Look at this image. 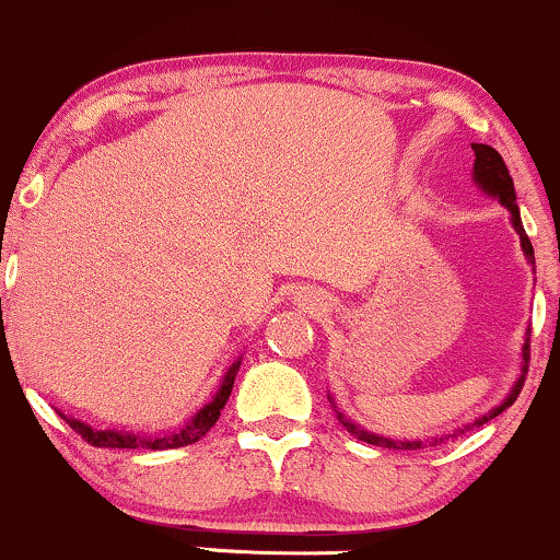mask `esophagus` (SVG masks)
<instances>
[{
    "label": "esophagus",
    "mask_w": 560,
    "mask_h": 560,
    "mask_svg": "<svg viewBox=\"0 0 560 560\" xmlns=\"http://www.w3.org/2000/svg\"><path fill=\"white\" fill-rule=\"evenodd\" d=\"M319 306H323V304H319Z\"/></svg>",
    "instance_id": "34e87169"
}]
</instances>
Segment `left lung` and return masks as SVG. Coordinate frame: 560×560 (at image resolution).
<instances>
[{
  "label": "left lung",
  "instance_id": "left-lung-1",
  "mask_svg": "<svg viewBox=\"0 0 560 560\" xmlns=\"http://www.w3.org/2000/svg\"><path fill=\"white\" fill-rule=\"evenodd\" d=\"M476 153V161H474V182L479 185L481 192H487L489 198L500 200V206H505L508 213H511V224L513 230L518 232V241H521V250H524L526 261L532 264L534 267V248H532V241L526 237V230H524V222H521V211H518V203H516V190H513V179H511V172H508L505 161H502V155L498 153L494 148H489V144H479L474 142L470 144ZM526 368H529V330H526V338H524V347H521V375L516 378V383H513L511 394H508L505 399L500 401L498 407H492V410L487 412V416L476 418L474 423L463 425V429H457L455 433H447V436H431V439H410V442H397V439H388V436H381V433H373L368 429H362V425H357L354 420L343 416L341 410L336 407V399L330 397V405L332 410H336L338 416V423H343V429H347L349 433H354L360 442H368V444H375V447H386V450H420V447H436V444H442L444 439L450 436H457V433H466L470 429H479V425L489 423L492 418H498L502 410H508V407L516 401V397L521 394V386H524V378H526Z\"/></svg>",
  "mask_w": 560,
  "mask_h": 560
}]
</instances>
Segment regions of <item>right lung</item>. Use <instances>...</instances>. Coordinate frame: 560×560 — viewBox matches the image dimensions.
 Here are the masks:
<instances>
[{"label":"right lung","instance_id":"right-lung-1","mask_svg":"<svg viewBox=\"0 0 560 560\" xmlns=\"http://www.w3.org/2000/svg\"><path fill=\"white\" fill-rule=\"evenodd\" d=\"M237 370H241V357L230 364V370L224 373V378L219 381L217 394H213L211 401H206L203 407L187 420L182 429H174L168 433H161V436H150V433L140 431H118V429H92L84 420L66 416V412L58 410V416L71 425L73 431L81 433V439L94 444V447H110V450H174V447H187V444H196L200 436H206L213 423H217L219 416H222L224 405H228L232 394V383H235Z\"/></svg>","mask_w":560,"mask_h":560}]
</instances>
